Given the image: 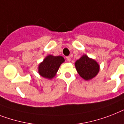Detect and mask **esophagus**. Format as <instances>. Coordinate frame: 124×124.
<instances>
[{"label":"esophagus","instance_id":"obj_1","mask_svg":"<svg viewBox=\"0 0 124 124\" xmlns=\"http://www.w3.org/2000/svg\"><path fill=\"white\" fill-rule=\"evenodd\" d=\"M66 59H67V61H69V62H70V61H71V57H70V56H68V57H66Z\"/></svg>","mask_w":124,"mask_h":124}]
</instances>
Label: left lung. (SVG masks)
<instances>
[{
	"label": "left lung",
	"instance_id": "left-lung-1",
	"mask_svg": "<svg viewBox=\"0 0 124 124\" xmlns=\"http://www.w3.org/2000/svg\"><path fill=\"white\" fill-rule=\"evenodd\" d=\"M75 67L79 76L85 80L94 78L99 71L98 63L86 55H83L79 60H76Z\"/></svg>",
	"mask_w": 124,
	"mask_h": 124
}]
</instances>
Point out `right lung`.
Masks as SVG:
<instances>
[{
    "label": "right lung",
    "instance_id": "obj_1",
    "mask_svg": "<svg viewBox=\"0 0 124 124\" xmlns=\"http://www.w3.org/2000/svg\"><path fill=\"white\" fill-rule=\"evenodd\" d=\"M65 61L62 56L48 55L38 66V72L43 78L50 79L56 75L60 65Z\"/></svg>",
    "mask_w": 124,
    "mask_h": 124
}]
</instances>
